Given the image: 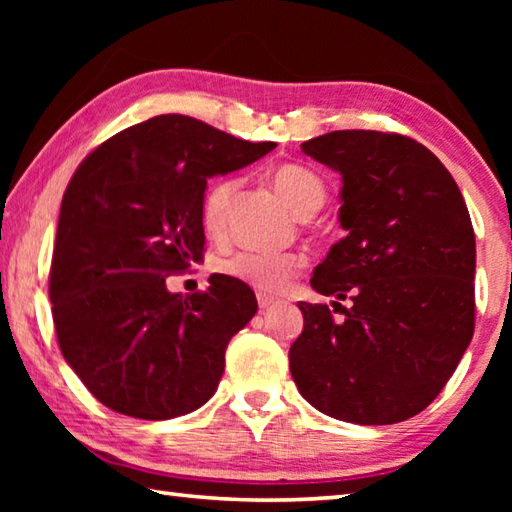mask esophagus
Returning <instances> with one entry per match:
<instances>
[{
  "instance_id": "obj_1",
  "label": "esophagus",
  "mask_w": 512,
  "mask_h": 512,
  "mask_svg": "<svg viewBox=\"0 0 512 512\" xmlns=\"http://www.w3.org/2000/svg\"><path fill=\"white\" fill-rule=\"evenodd\" d=\"M257 302H259V309H268V307H273V305H277V298H273V296H268V293H257Z\"/></svg>"
}]
</instances>
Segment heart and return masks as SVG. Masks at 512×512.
I'll list each match as a JSON object with an SVG mask.
<instances>
[{
    "mask_svg": "<svg viewBox=\"0 0 512 512\" xmlns=\"http://www.w3.org/2000/svg\"><path fill=\"white\" fill-rule=\"evenodd\" d=\"M273 185L289 207L302 219L316 214L327 198L323 178L302 164H280L273 171ZM235 180H221L210 187L203 201V225L210 235L221 232L230 198L235 194ZM221 271L235 280L259 291H282L302 266V257L296 253H268V250H239V253L221 259Z\"/></svg>",
    "mask_w": 512,
    "mask_h": 512,
    "instance_id": "heart-1",
    "label": "heart"
}]
</instances>
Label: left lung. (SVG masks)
<instances>
[{"label":"left lung","mask_w":512,"mask_h":512,"mask_svg":"<svg viewBox=\"0 0 512 512\" xmlns=\"http://www.w3.org/2000/svg\"><path fill=\"white\" fill-rule=\"evenodd\" d=\"M341 173L348 237L314 268L327 305L300 302L289 350L300 395L329 418L395 424L436 400L474 334L476 244L452 173L411 137L334 131L302 144ZM334 309V311H336Z\"/></svg>","instance_id":"left-lung-1"}]
</instances>
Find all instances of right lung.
Listing matches in <instances>:
<instances>
[{
  "instance_id": "right-lung-1",
  "label": "right lung",
  "mask_w": 512,
  "mask_h": 512,
  "mask_svg": "<svg viewBox=\"0 0 512 512\" xmlns=\"http://www.w3.org/2000/svg\"><path fill=\"white\" fill-rule=\"evenodd\" d=\"M273 149L194 117L158 115L112 135L69 180L51 314L69 368L108 409L171 420L214 395L225 348L255 316V293L214 273L207 291L183 298L167 277L203 259L207 178Z\"/></svg>"
}]
</instances>
